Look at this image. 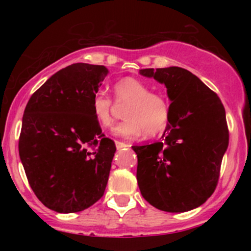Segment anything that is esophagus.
Returning <instances> with one entry per match:
<instances>
[{
	"label": "esophagus",
	"mask_w": 251,
	"mask_h": 251,
	"mask_svg": "<svg viewBox=\"0 0 251 251\" xmlns=\"http://www.w3.org/2000/svg\"><path fill=\"white\" fill-rule=\"evenodd\" d=\"M116 146H117L118 150H122L124 148H127V145H126V144L123 143V142H116Z\"/></svg>",
	"instance_id": "1"
}]
</instances>
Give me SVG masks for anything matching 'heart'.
Instances as JSON below:
<instances>
[{"instance_id":"b5f03b06","label":"heart","mask_w":251,"mask_h":251,"mask_svg":"<svg viewBox=\"0 0 251 251\" xmlns=\"http://www.w3.org/2000/svg\"><path fill=\"white\" fill-rule=\"evenodd\" d=\"M118 101H128L124 111L125 120L112 128L117 137L133 138L145 133L153 137L162 133L170 119V106L162 94L151 93L145 82L135 77H124L113 86ZM92 114L100 127L107 128L113 123L112 101L102 93H97L92 100Z\"/></svg>"}]
</instances>
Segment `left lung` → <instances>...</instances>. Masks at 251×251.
Instances as JSON below:
<instances>
[{
    "instance_id": "1",
    "label": "left lung",
    "mask_w": 251,
    "mask_h": 251,
    "mask_svg": "<svg viewBox=\"0 0 251 251\" xmlns=\"http://www.w3.org/2000/svg\"><path fill=\"white\" fill-rule=\"evenodd\" d=\"M139 74L165 85L171 103L162 139L132 146L138 186L154 208L190 211L205 203L217 185L229 145L226 109L215 92L184 68H146Z\"/></svg>"
}]
</instances>
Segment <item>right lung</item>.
Listing matches in <instances>:
<instances>
[{
  "instance_id": "add662e5",
  "label": "right lung",
  "mask_w": 251,
  "mask_h": 251,
  "mask_svg": "<svg viewBox=\"0 0 251 251\" xmlns=\"http://www.w3.org/2000/svg\"><path fill=\"white\" fill-rule=\"evenodd\" d=\"M107 74L105 66L73 63L51 75L25 106L20 159L36 197L60 214L89 208L107 185L116 145L92 114Z\"/></svg>"
}]
</instances>
